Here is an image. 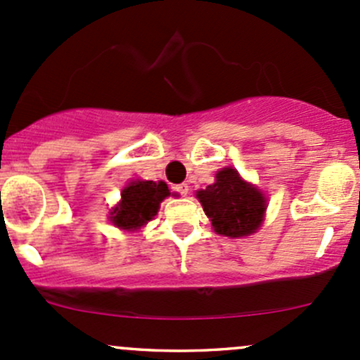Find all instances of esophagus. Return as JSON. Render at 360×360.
I'll return each instance as SVG.
<instances>
[{"instance_id":"obj_1","label":"esophagus","mask_w":360,"mask_h":360,"mask_svg":"<svg viewBox=\"0 0 360 360\" xmlns=\"http://www.w3.org/2000/svg\"><path fill=\"white\" fill-rule=\"evenodd\" d=\"M173 191L179 192L180 195H187L188 194V185L187 184H179V185H175V187H173Z\"/></svg>"}]
</instances>
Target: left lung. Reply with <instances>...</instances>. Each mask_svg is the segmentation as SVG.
Returning <instances> with one entry per match:
<instances>
[{
    "label": "left lung",
    "mask_w": 360,
    "mask_h": 360,
    "mask_svg": "<svg viewBox=\"0 0 360 360\" xmlns=\"http://www.w3.org/2000/svg\"><path fill=\"white\" fill-rule=\"evenodd\" d=\"M195 195L216 233L225 237H247L264 219V194L252 184L242 180L231 166L219 169L214 184L197 191Z\"/></svg>",
    "instance_id": "8db88e82"
}]
</instances>
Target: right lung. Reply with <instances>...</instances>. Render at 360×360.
<instances>
[{
    "instance_id": "right-lung-1",
    "label": "right lung",
    "mask_w": 360,
    "mask_h": 360,
    "mask_svg": "<svg viewBox=\"0 0 360 360\" xmlns=\"http://www.w3.org/2000/svg\"><path fill=\"white\" fill-rule=\"evenodd\" d=\"M169 195L165 181L135 180L122 191V200L110 212V219L122 230L134 231L148 225L158 214L160 204Z\"/></svg>"
}]
</instances>
